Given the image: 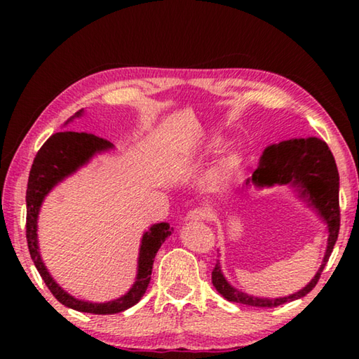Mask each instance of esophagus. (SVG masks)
<instances>
[{"label": "esophagus", "instance_id": "esophagus-1", "mask_svg": "<svg viewBox=\"0 0 359 359\" xmlns=\"http://www.w3.org/2000/svg\"><path fill=\"white\" fill-rule=\"evenodd\" d=\"M209 217H210L209 209H205V208H194V209H191L187 214V220H190V222H204V220H208Z\"/></svg>", "mask_w": 359, "mask_h": 359}]
</instances>
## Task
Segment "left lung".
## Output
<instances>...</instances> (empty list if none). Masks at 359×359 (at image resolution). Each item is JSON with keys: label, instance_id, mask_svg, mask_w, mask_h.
Segmentation results:
<instances>
[{"label": "left lung", "instance_id": "8db88e82", "mask_svg": "<svg viewBox=\"0 0 359 359\" xmlns=\"http://www.w3.org/2000/svg\"><path fill=\"white\" fill-rule=\"evenodd\" d=\"M252 182L258 187H271L274 184H293L302 188L301 194H307L315 209L325 218L330 228V239L323 258V264L306 288L296 294L277 299H261L248 296L242 291L234 290L224 280L220 264H215L212 271V283L220 294L231 302L247 304L253 307H277L280 304L299 299L315 288L318 283L325 264L330 259L334 244H336L340 228V208H339V172L336 161L325 141L318 137L293 139L278 145H271L261 156L259 166L255 169Z\"/></svg>", "mask_w": 359, "mask_h": 359}]
</instances>
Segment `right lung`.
Listing matches in <instances>:
<instances>
[{"label": "right lung", "mask_w": 359, "mask_h": 359, "mask_svg": "<svg viewBox=\"0 0 359 359\" xmlns=\"http://www.w3.org/2000/svg\"><path fill=\"white\" fill-rule=\"evenodd\" d=\"M79 111L76 115L81 114ZM112 144L104 137L95 136L92 133H77V131H60L52 135L42 144L34 156L32 171H29L28 187H27V242L32 259L39 271L42 280L46 282L47 288L63 306L74 309L79 312L96 313V315H111L123 312L137 304L142 294L147 290L151 277V266H154L155 255L163 242L171 234L172 228L168 223H158L150 228L149 233L144 234L141 253H139V269L137 278L133 288L115 299L104 304H92L79 301L76 297L69 296L65 290L53 282L48 274L44 263H42L41 255L38 250V234H36V222H38V212L41 208L42 199L52 190V187L65 179L66 175L74 172L79 166L88 161L96 151L111 149Z\"/></svg>", "instance_id": "1"}]
</instances>
